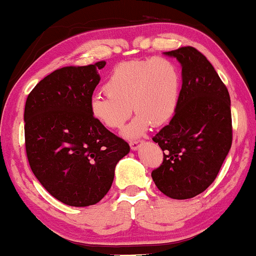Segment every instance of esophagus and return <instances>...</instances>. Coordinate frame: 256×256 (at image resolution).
Segmentation results:
<instances>
[{
	"label": "esophagus",
	"mask_w": 256,
	"mask_h": 256,
	"mask_svg": "<svg viewBox=\"0 0 256 256\" xmlns=\"http://www.w3.org/2000/svg\"><path fill=\"white\" fill-rule=\"evenodd\" d=\"M130 148H131V150H137V148H139V142L138 140L130 142Z\"/></svg>",
	"instance_id": "esophagus-1"
}]
</instances>
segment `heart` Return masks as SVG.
Segmentation results:
<instances>
[{
  "label": "heart",
  "mask_w": 256,
  "mask_h": 256,
  "mask_svg": "<svg viewBox=\"0 0 256 256\" xmlns=\"http://www.w3.org/2000/svg\"><path fill=\"white\" fill-rule=\"evenodd\" d=\"M104 90L106 96L90 98L92 117L105 128L119 130L134 110L137 116L126 126L124 136L137 138L151 125H164L174 117L180 100V70L168 58L122 61L112 70Z\"/></svg>",
  "instance_id": "heart-1"
}]
</instances>
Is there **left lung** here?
Instances as JSON below:
<instances>
[{"instance_id": "8db88e82", "label": "left lung", "mask_w": 256, "mask_h": 256, "mask_svg": "<svg viewBox=\"0 0 256 256\" xmlns=\"http://www.w3.org/2000/svg\"><path fill=\"white\" fill-rule=\"evenodd\" d=\"M182 64L178 106L152 138L163 163L151 172L164 195L192 198L214 182L232 148L230 96L212 64L192 46L166 52Z\"/></svg>"}]
</instances>
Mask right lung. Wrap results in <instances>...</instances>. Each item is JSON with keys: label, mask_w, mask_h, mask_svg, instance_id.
Masks as SVG:
<instances>
[{"label": "right lung", "mask_w": 256, "mask_h": 256, "mask_svg": "<svg viewBox=\"0 0 256 256\" xmlns=\"http://www.w3.org/2000/svg\"><path fill=\"white\" fill-rule=\"evenodd\" d=\"M105 61L67 66L41 80L24 106V143L42 186L72 206L98 203L108 192L116 166L130 151L124 139L96 120L90 102Z\"/></svg>", "instance_id": "add662e5"}]
</instances>
